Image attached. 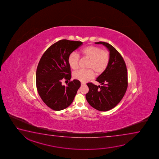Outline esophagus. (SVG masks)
<instances>
[{
  "label": "esophagus",
  "instance_id": "1",
  "mask_svg": "<svg viewBox=\"0 0 159 159\" xmlns=\"http://www.w3.org/2000/svg\"><path fill=\"white\" fill-rule=\"evenodd\" d=\"M81 86H84V85H85L86 84L85 83H84V82H81Z\"/></svg>",
  "mask_w": 159,
  "mask_h": 159
}]
</instances>
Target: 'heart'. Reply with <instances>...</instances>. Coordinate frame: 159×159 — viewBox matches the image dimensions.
<instances>
[{
    "label": "heart",
    "mask_w": 159,
    "mask_h": 159,
    "mask_svg": "<svg viewBox=\"0 0 159 159\" xmlns=\"http://www.w3.org/2000/svg\"><path fill=\"white\" fill-rule=\"evenodd\" d=\"M82 56L89 59L87 70H80L73 73V78L82 82H86L93 78L94 73L99 75L107 67L110 62V54L107 51L103 50L100 47L89 46L82 49L80 51ZM80 56L75 52L70 54L68 62L70 67L75 70L78 67Z\"/></svg>",
    "instance_id": "1"
}]
</instances>
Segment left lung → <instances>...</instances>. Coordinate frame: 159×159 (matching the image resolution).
<instances>
[{
  "label": "left lung",
  "mask_w": 159,
  "mask_h": 159,
  "mask_svg": "<svg viewBox=\"0 0 159 159\" xmlns=\"http://www.w3.org/2000/svg\"><path fill=\"white\" fill-rule=\"evenodd\" d=\"M95 43L102 44L108 49L110 62L106 70L96 79L101 86L87 84L89 91L86 98L92 107L107 111L118 105L125 94L128 86L127 70L122 57L113 46L104 42Z\"/></svg>",
  "instance_id": "left-lung-1"
}]
</instances>
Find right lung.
<instances>
[{"label": "right lung", "instance_id": "add662e5", "mask_svg": "<svg viewBox=\"0 0 159 159\" xmlns=\"http://www.w3.org/2000/svg\"><path fill=\"white\" fill-rule=\"evenodd\" d=\"M82 44L81 41L62 39L54 43L41 57L36 72V86L41 99L55 111L68 107L81 86L77 80L63 86V80H70V54Z\"/></svg>", "mask_w": 159, "mask_h": 159}]
</instances>
